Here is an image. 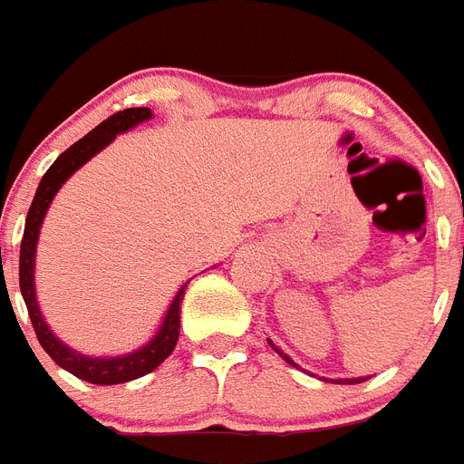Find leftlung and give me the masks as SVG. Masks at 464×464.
Wrapping results in <instances>:
<instances>
[{"mask_svg":"<svg viewBox=\"0 0 464 464\" xmlns=\"http://www.w3.org/2000/svg\"><path fill=\"white\" fill-rule=\"evenodd\" d=\"M268 344L274 346V352H278V353H280V356L285 358L287 363H290V365H295V361H292V358H290V356H287V353H283V352H280V349H278V346H276V344H274V342L268 340ZM365 380H368V377H349V380H330V382H340V384H342V382H344V384H358V382H365Z\"/></svg>","mask_w":464,"mask_h":464,"instance_id":"obj_1","label":"left lung"}]
</instances>
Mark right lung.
<instances>
[{"label":"right lung","mask_w":464,"mask_h":464,"mask_svg":"<svg viewBox=\"0 0 464 464\" xmlns=\"http://www.w3.org/2000/svg\"><path fill=\"white\" fill-rule=\"evenodd\" d=\"M150 118H153L150 108H127V111H120L115 112V115H111L108 120H103L96 130H92L84 139L72 143L65 153L58 155L56 162H53V165L46 169L44 177H42L40 186H37V193H34L33 205L27 209L25 231H23L21 240V264H18L21 292L23 299H25L27 314H30V321H33V328L34 333H37V340H40L42 349H44L63 371L72 372L75 377H80V380L92 384L130 382V380H136V377L148 375L150 371H155V368L174 352V346H177L179 340V323H181L179 321V318H181V302H184V292L188 283L177 292V297L172 299V304L167 309L165 321H162L160 330L155 333L153 340L148 342V344H143L141 349L112 358L84 356V353L70 349L68 344H63V342L58 340L56 334L49 330L44 318H42V311L40 306H37V297H34V250H37V238H40V228L42 221H44V214L46 209H49V205H52L53 196L58 193V188H61V186H63L65 181L87 162V160H92L99 150H103L115 136Z\"/></svg>","instance_id":"right-lung-1"}]
</instances>
